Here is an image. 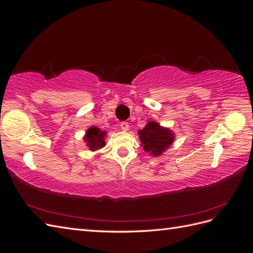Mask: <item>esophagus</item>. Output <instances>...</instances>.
Wrapping results in <instances>:
<instances>
[{"label":"esophagus","instance_id":"1","mask_svg":"<svg viewBox=\"0 0 253 253\" xmlns=\"http://www.w3.org/2000/svg\"><path fill=\"white\" fill-rule=\"evenodd\" d=\"M128 124L126 121H122V122H120V127H121V129H124V131H127L128 129Z\"/></svg>","mask_w":253,"mask_h":253}]
</instances>
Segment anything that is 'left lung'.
I'll return each mask as SVG.
<instances>
[{"instance_id": "8db88e82", "label": "left lung", "mask_w": 253, "mask_h": 253, "mask_svg": "<svg viewBox=\"0 0 253 253\" xmlns=\"http://www.w3.org/2000/svg\"><path fill=\"white\" fill-rule=\"evenodd\" d=\"M141 145L145 152L158 156L171 145L174 136L169 128L160 126L157 122L151 121L138 132Z\"/></svg>"}]
</instances>
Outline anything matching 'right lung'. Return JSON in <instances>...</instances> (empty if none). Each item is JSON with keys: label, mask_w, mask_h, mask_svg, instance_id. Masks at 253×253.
I'll list each match as a JSON object with an SVG mask.
<instances>
[{"label": "right lung", "mask_w": 253, "mask_h": 253, "mask_svg": "<svg viewBox=\"0 0 253 253\" xmlns=\"http://www.w3.org/2000/svg\"><path fill=\"white\" fill-rule=\"evenodd\" d=\"M104 136L105 132L100 131L96 126H91L87 129L86 135L84 137V140L86 141V144L90 151H97L104 147L105 141H104Z\"/></svg>", "instance_id": "add662e5"}]
</instances>
